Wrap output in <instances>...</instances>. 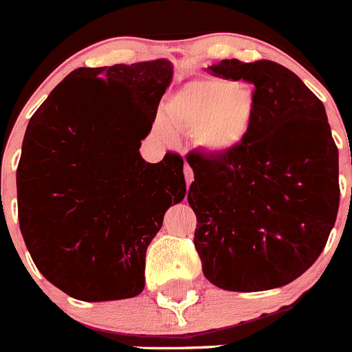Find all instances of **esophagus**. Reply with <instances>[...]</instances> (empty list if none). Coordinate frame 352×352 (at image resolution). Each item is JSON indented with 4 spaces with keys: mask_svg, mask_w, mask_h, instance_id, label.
<instances>
[{
    "mask_svg": "<svg viewBox=\"0 0 352 352\" xmlns=\"http://www.w3.org/2000/svg\"><path fill=\"white\" fill-rule=\"evenodd\" d=\"M183 174H185L186 185H190L194 182V170H192V167L188 164H185V167H183Z\"/></svg>",
    "mask_w": 352,
    "mask_h": 352,
    "instance_id": "obj_1",
    "label": "esophagus"
}]
</instances>
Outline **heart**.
Instances as JSON below:
<instances>
[{"label":"heart","instance_id":"obj_1","mask_svg":"<svg viewBox=\"0 0 352 352\" xmlns=\"http://www.w3.org/2000/svg\"><path fill=\"white\" fill-rule=\"evenodd\" d=\"M256 113V95L247 84L206 77L185 84L162 109L155 123L160 135L167 129L194 130L195 141L210 153H227L243 142Z\"/></svg>","mask_w":352,"mask_h":352}]
</instances>
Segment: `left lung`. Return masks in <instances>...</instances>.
Listing matches in <instances>:
<instances>
[{
    "label": "left lung",
    "instance_id": "left-lung-1",
    "mask_svg": "<svg viewBox=\"0 0 352 352\" xmlns=\"http://www.w3.org/2000/svg\"><path fill=\"white\" fill-rule=\"evenodd\" d=\"M208 70L254 84L256 113L234 149L186 157L203 273L226 291L282 287L316 263L337 220L338 149L324 105L275 61L222 60Z\"/></svg>",
    "mask_w": 352,
    "mask_h": 352
}]
</instances>
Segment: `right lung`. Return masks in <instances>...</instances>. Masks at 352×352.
Masks as SVG:
<instances>
[{
	"label": "right lung",
	"instance_id": "right-lung-1",
	"mask_svg": "<svg viewBox=\"0 0 352 352\" xmlns=\"http://www.w3.org/2000/svg\"><path fill=\"white\" fill-rule=\"evenodd\" d=\"M170 79L167 60L77 68L28 123L19 226L38 272L76 300L142 292L148 245L185 197L178 153H139Z\"/></svg>",
	"mask_w": 352,
	"mask_h": 352
}]
</instances>
